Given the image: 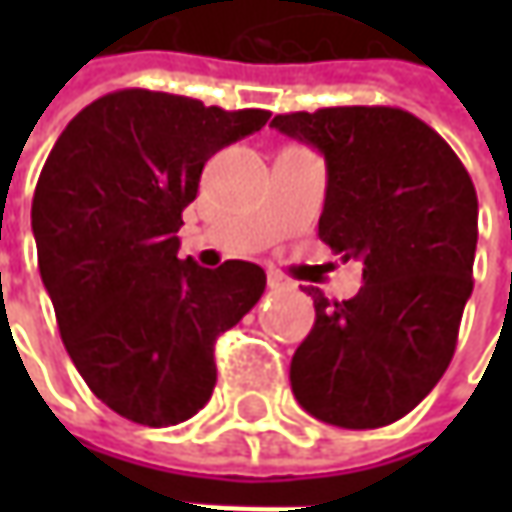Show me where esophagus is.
<instances>
[{
	"label": "esophagus",
	"mask_w": 512,
	"mask_h": 512,
	"mask_svg": "<svg viewBox=\"0 0 512 512\" xmlns=\"http://www.w3.org/2000/svg\"><path fill=\"white\" fill-rule=\"evenodd\" d=\"M267 287H273V290H285V287H293V282L287 279L285 273H279V270H267Z\"/></svg>",
	"instance_id": "obj_1"
}]
</instances>
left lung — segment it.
I'll return each mask as SVG.
<instances>
[{
	"label": "left lung",
	"mask_w": 512,
	"mask_h": 512,
	"mask_svg": "<svg viewBox=\"0 0 512 512\" xmlns=\"http://www.w3.org/2000/svg\"><path fill=\"white\" fill-rule=\"evenodd\" d=\"M270 128L325 156L319 239L362 262V290L330 302L293 353L290 387L319 422L370 430L402 419L453 359L473 293L479 199L442 136L399 108L282 113Z\"/></svg>",
	"instance_id": "1"
}]
</instances>
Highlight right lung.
I'll use <instances>...</instances> for the list:
<instances>
[{
	"instance_id": "1",
	"label": "right lung",
	"mask_w": 512,
	"mask_h": 512,
	"mask_svg": "<svg viewBox=\"0 0 512 512\" xmlns=\"http://www.w3.org/2000/svg\"><path fill=\"white\" fill-rule=\"evenodd\" d=\"M267 119L116 90L70 119L39 173L30 225L62 342L93 396L130 422L196 416L216 384V336L265 293L262 267L179 259L176 233L207 159Z\"/></svg>"
}]
</instances>
